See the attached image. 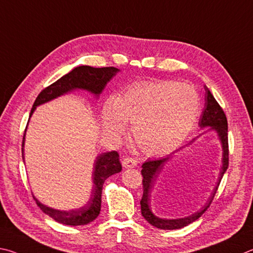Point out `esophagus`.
<instances>
[{
    "instance_id": "1",
    "label": "esophagus",
    "mask_w": 253,
    "mask_h": 253,
    "mask_svg": "<svg viewBox=\"0 0 253 253\" xmlns=\"http://www.w3.org/2000/svg\"><path fill=\"white\" fill-rule=\"evenodd\" d=\"M138 160L132 157H126L122 161V165L124 168H135L138 166Z\"/></svg>"
}]
</instances>
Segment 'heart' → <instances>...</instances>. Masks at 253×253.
<instances>
[{
  "instance_id": "obj_1",
  "label": "heart",
  "mask_w": 253,
  "mask_h": 253,
  "mask_svg": "<svg viewBox=\"0 0 253 253\" xmlns=\"http://www.w3.org/2000/svg\"><path fill=\"white\" fill-rule=\"evenodd\" d=\"M200 113V100L193 87L174 81L142 82L127 87L102 112L105 130L113 135L132 122V136L149 156H162L178 148Z\"/></svg>"
}]
</instances>
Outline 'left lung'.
Wrapping results in <instances>:
<instances>
[{
    "label": "left lung",
    "mask_w": 253,
    "mask_h": 253,
    "mask_svg": "<svg viewBox=\"0 0 253 253\" xmlns=\"http://www.w3.org/2000/svg\"><path fill=\"white\" fill-rule=\"evenodd\" d=\"M200 126L206 127V126H211V129H214L218 132V135L221 140V143H222V149H223V159H222V169L220 172V178L218 185L214 188V191L212 193L209 200L206 203L205 207H202L200 210L196 213L187 216V218L182 219H175V220H167V219H160L158 218L157 215L152 213L151 209H150V191H151V188L156 181L158 173L161 171L162 167L165 166V163L170 160L171 157L173 156H168L166 158L158 159V160H148L145 161L142 165V170H141V173H142L143 180V196L141 199V212H142V215L144 219L148 221L150 224H152L153 227L162 230H175V229H181L192 223L193 221L198 220L200 216L205 213L208 210V208L213 201L214 196L216 193V190L219 188V184L221 182V179H222L223 174L228 169L229 166V142H228V121L227 117H225V113L223 109L219 105L218 102L214 99V96L211 94L209 88L206 87V106L205 110L202 112V117L200 119Z\"/></svg>",
    "instance_id": "8db88e82"
}]
</instances>
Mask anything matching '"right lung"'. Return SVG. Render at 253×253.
I'll return each instance as SVG.
<instances>
[{
	"instance_id": "right-lung-1",
	"label": "right lung",
	"mask_w": 253,
	"mask_h": 253,
	"mask_svg": "<svg viewBox=\"0 0 253 253\" xmlns=\"http://www.w3.org/2000/svg\"><path fill=\"white\" fill-rule=\"evenodd\" d=\"M119 69L114 66H106V68H92V66L82 65L74 68L70 73L65 74L61 79L57 80L51 85L40 92L37 99H35L32 110H31L30 117L38 105L45 103L52 99L60 96L64 93L69 92L74 88H84L94 94H100L102 90L105 87L111 79H112ZM25 132V131H24ZM24 136L22 147L24 145ZM22 158H23V150H22ZM122 170V166L120 163L119 153L117 151H111L100 154L95 160L94 172H93V182L94 187L92 190V196L90 201L86 206H84L77 210L71 211H60L52 209L40 203L34 197L38 207L44 213L54 219L56 222L63 223L66 225H84L92 222L96 219L101 210V197L102 188H103L104 181L110 175L118 173Z\"/></svg>"
}]
</instances>
